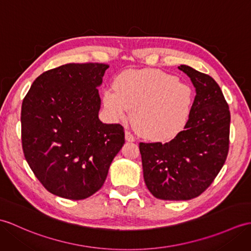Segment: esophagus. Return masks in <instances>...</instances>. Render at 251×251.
<instances>
[{"label":"esophagus","instance_id":"obj_1","mask_svg":"<svg viewBox=\"0 0 251 251\" xmlns=\"http://www.w3.org/2000/svg\"><path fill=\"white\" fill-rule=\"evenodd\" d=\"M125 139H126V141H128V142L135 141V137H133L132 133L130 131H128V130L125 131Z\"/></svg>","mask_w":251,"mask_h":251}]
</instances>
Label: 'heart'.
<instances>
[{
	"mask_svg": "<svg viewBox=\"0 0 251 251\" xmlns=\"http://www.w3.org/2000/svg\"><path fill=\"white\" fill-rule=\"evenodd\" d=\"M110 118L131 122L140 136L165 142L182 131L191 114L195 91L176 77L160 71H126L118 75L114 89L102 93Z\"/></svg>",
	"mask_w": 251,
	"mask_h": 251,
	"instance_id": "b5f03b06",
	"label": "heart"
}]
</instances>
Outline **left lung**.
<instances>
[{"mask_svg": "<svg viewBox=\"0 0 251 251\" xmlns=\"http://www.w3.org/2000/svg\"><path fill=\"white\" fill-rule=\"evenodd\" d=\"M196 87L184 130L167 143L140 142L144 182L157 199L190 200L211 185L225 165L230 143V111L211 75L178 66Z\"/></svg>", "mask_w": 251, "mask_h": 251, "instance_id": "1", "label": "left lung"}]
</instances>
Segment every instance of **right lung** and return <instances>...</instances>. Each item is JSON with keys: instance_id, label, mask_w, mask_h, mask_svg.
I'll list each match as a JSON object with an SVG mask.
<instances>
[{"instance_id": "1", "label": "right lung", "mask_w": 251, "mask_h": 251, "mask_svg": "<svg viewBox=\"0 0 251 251\" xmlns=\"http://www.w3.org/2000/svg\"><path fill=\"white\" fill-rule=\"evenodd\" d=\"M109 65L71 63L35 79L22 101L21 141L25 160L44 187L82 200L106 180L125 143L120 124L98 119L101 84Z\"/></svg>"}]
</instances>
